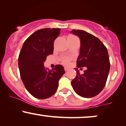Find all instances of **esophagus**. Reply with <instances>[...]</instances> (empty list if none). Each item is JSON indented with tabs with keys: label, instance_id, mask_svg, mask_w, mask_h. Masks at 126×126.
<instances>
[{
	"label": "esophagus",
	"instance_id": "1",
	"mask_svg": "<svg viewBox=\"0 0 126 126\" xmlns=\"http://www.w3.org/2000/svg\"><path fill=\"white\" fill-rule=\"evenodd\" d=\"M68 70H69V69H68V68H66V67L64 68V70H65V71H67Z\"/></svg>",
	"mask_w": 126,
	"mask_h": 126
}]
</instances>
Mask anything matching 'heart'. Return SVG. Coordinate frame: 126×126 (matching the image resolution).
Instances as JSON below:
<instances>
[{
    "label": "heart",
    "instance_id": "heart-1",
    "mask_svg": "<svg viewBox=\"0 0 126 126\" xmlns=\"http://www.w3.org/2000/svg\"><path fill=\"white\" fill-rule=\"evenodd\" d=\"M70 59L69 58H66V59H63V64L66 65V66H68V65L70 64Z\"/></svg>",
    "mask_w": 126,
    "mask_h": 126
}]
</instances>
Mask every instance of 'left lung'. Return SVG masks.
Returning <instances> with one entry per match:
<instances>
[{
    "instance_id": "left-lung-1",
    "label": "left lung",
    "mask_w": 126,
    "mask_h": 126,
    "mask_svg": "<svg viewBox=\"0 0 126 126\" xmlns=\"http://www.w3.org/2000/svg\"><path fill=\"white\" fill-rule=\"evenodd\" d=\"M70 32L80 38V53L77 59L78 68L86 67L80 75L78 68L76 76L71 82L75 92L83 98H92L104 88L110 68L107 49L94 35L82 30H72Z\"/></svg>"
}]
</instances>
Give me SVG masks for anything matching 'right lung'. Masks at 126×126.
<instances>
[{"label":"right lung","instance_id":"right-lung-1","mask_svg":"<svg viewBox=\"0 0 126 126\" xmlns=\"http://www.w3.org/2000/svg\"><path fill=\"white\" fill-rule=\"evenodd\" d=\"M60 28H44L31 34L22 47L18 57L21 78L30 94L38 99H46L57 91L59 80L64 74L60 64L52 70L44 67L48 55L52 54L53 43L60 34Z\"/></svg>","mask_w":126,"mask_h":126}]
</instances>
